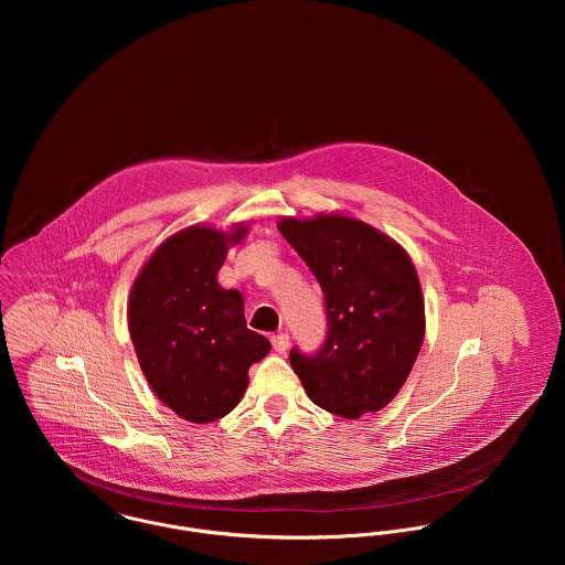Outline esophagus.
Instances as JSON below:
<instances>
[{
	"instance_id": "34e87169",
	"label": "esophagus",
	"mask_w": 565,
	"mask_h": 565,
	"mask_svg": "<svg viewBox=\"0 0 565 565\" xmlns=\"http://www.w3.org/2000/svg\"><path fill=\"white\" fill-rule=\"evenodd\" d=\"M271 345L278 354H285L289 350V334L287 332H280V334H274L271 337Z\"/></svg>"
}]
</instances>
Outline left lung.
<instances>
[{
    "label": "left lung",
    "instance_id": "obj_1",
    "mask_svg": "<svg viewBox=\"0 0 565 565\" xmlns=\"http://www.w3.org/2000/svg\"><path fill=\"white\" fill-rule=\"evenodd\" d=\"M278 231L322 287V348L289 352L307 396L345 419L387 406L424 341V298L411 258L376 228L343 215L287 217Z\"/></svg>",
    "mask_w": 565,
    "mask_h": 565
}]
</instances>
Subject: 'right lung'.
<instances>
[{"label":"right lung","mask_w":565,"mask_h":565,"mask_svg":"<svg viewBox=\"0 0 565 565\" xmlns=\"http://www.w3.org/2000/svg\"><path fill=\"white\" fill-rule=\"evenodd\" d=\"M231 235L193 226L150 256L130 291L128 328L154 394L180 417L206 424L231 413L247 387V370L271 343L247 328L243 296L222 289L217 271Z\"/></svg>","instance_id":"1"}]
</instances>
